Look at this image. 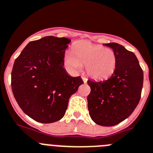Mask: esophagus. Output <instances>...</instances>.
<instances>
[{
    "mask_svg": "<svg viewBox=\"0 0 153 153\" xmlns=\"http://www.w3.org/2000/svg\"><path fill=\"white\" fill-rule=\"evenodd\" d=\"M82 81H83V82H85V83H86V82H87V78L85 77V76H82Z\"/></svg>",
    "mask_w": 153,
    "mask_h": 153,
    "instance_id": "34e87169",
    "label": "esophagus"
}]
</instances>
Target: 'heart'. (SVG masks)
<instances>
[{
    "instance_id": "obj_1",
    "label": "heart",
    "mask_w": 153,
    "mask_h": 153,
    "mask_svg": "<svg viewBox=\"0 0 153 153\" xmlns=\"http://www.w3.org/2000/svg\"><path fill=\"white\" fill-rule=\"evenodd\" d=\"M65 61L75 71H80L82 64L86 65V73L95 79L109 77L117 67V54L111 48L81 41L75 44L73 50H67Z\"/></svg>"
}]
</instances>
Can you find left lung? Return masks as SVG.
<instances>
[{"mask_svg":"<svg viewBox=\"0 0 153 153\" xmlns=\"http://www.w3.org/2000/svg\"><path fill=\"white\" fill-rule=\"evenodd\" d=\"M117 54V67L108 79L88 80L91 118L99 125L118 124L133 113L140 100L143 72L135 54L117 43H108Z\"/></svg>","mask_w":153,"mask_h":153,"instance_id":"obj_1","label":"left lung"}]
</instances>
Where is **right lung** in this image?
Here are the masks:
<instances>
[{
	"mask_svg": "<svg viewBox=\"0 0 153 153\" xmlns=\"http://www.w3.org/2000/svg\"><path fill=\"white\" fill-rule=\"evenodd\" d=\"M67 38L46 36L32 41L14 61L11 88L20 108L38 122L49 124L65 114L68 101L83 83L64 68Z\"/></svg>",
	"mask_w": 153,
	"mask_h": 153,
	"instance_id": "add662e5",
	"label": "right lung"
}]
</instances>
